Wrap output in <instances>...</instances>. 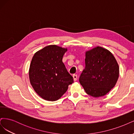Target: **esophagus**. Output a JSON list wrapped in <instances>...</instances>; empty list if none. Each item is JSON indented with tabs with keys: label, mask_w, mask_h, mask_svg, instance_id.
<instances>
[{
	"label": "esophagus",
	"mask_w": 134,
	"mask_h": 134,
	"mask_svg": "<svg viewBox=\"0 0 134 134\" xmlns=\"http://www.w3.org/2000/svg\"><path fill=\"white\" fill-rule=\"evenodd\" d=\"M73 76V79H74V81H76L77 80V79H78V76H77V75H76V74L73 75V76Z\"/></svg>",
	"instance_id": "obj_1"
}]
</instances>
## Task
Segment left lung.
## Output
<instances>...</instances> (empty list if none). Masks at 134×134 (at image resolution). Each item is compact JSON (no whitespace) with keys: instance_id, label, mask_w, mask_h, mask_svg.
Listing matches in <instances>:
<instances>
[{"instance_id":"1","label":"left lung","mask_w":134,"mask_h":134,"mask_svg":"<svg viewBox=\"0 0 134 134\" xmlns=\"http://www.w3.org/2000/svg\"><path fill=\"white\" fill-rule=\"evenodd\" d=\"M86 67L79 82L88 95L102 97L115 86L119 66L114 56L105 48L97 46L86 52Z\"/></svg>"}]
</instances>
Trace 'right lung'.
Listing matches in <instances>:
<instances>
[{
  "label": "right lung",
  "mask_w": 134,
  "mask_h": 134,
  "mask_svg": "<svg viewBox=\"0 0 134 134\" xmlns=\"http://www.w3.org/2000/svg\"><path fill=\"white\" fill-rule=\"evenodd\" d=\"M67 50L51 44L36 52L32 59L28 74L30 83L44 100H58L67 91L69 85L73 83L72 76L62 61Z\"/></svg>",
  "instance_id": "1"
}]
</instances>
